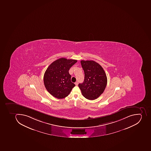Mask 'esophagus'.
Wrapping results in <instances>:
<instances>
[{
	"mask_svg": "<svg viewBox=\"0 0 151 151\" xmlns=\"http://www.w3.org/2000/svg\"><path fill=\"white\" fill-rule=\"evenodd\" d=\"M75 85H76V86H77V85H78V82H76L75 83Z\"/></svg>",
	"mask_w": 151,
	"mask_h": 151,
	"instance_id": "obj_1",
	"label": "esophagus"
}]
</instances>
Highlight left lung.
I'll return each instance as SVG.
<instances>
[{
	"label": "left lung",
	"mask_w": 151,
	"mask_h": 151,
	"mask_svg": "<svg viewBox=\"0 0 151 151\" xmlns=\"http://www.w3.org/2000/svg\"><path fill=\"white\" fill-rule=\"evenodd\" d=\"M81 65L85 73L83 83L78 86L83 96L93 100L103 93L107 85V76L104 69L93 60H81Z\"/></svg>",
	"instance_id": "left-lung-1"
}]
</instances>
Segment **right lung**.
Returning <instances> with one entry per match:
<instances>
[{"label":"right lung","mask_w":151,"mask_h":151,"mask_svg":"<svg viewBox=\"0 0 151 151\" xmlns=\"http://www.w3.org/2000/svg\"><path fill=\"white\" fill-rule=\"evenodd\" d=\"M77 61L61 58L53 62L47 68L44 76V83L45 88L54 97L65 98L75 86L71 82L69 70Z\"/></svg>","instance_id":"1"}]
</instances>
